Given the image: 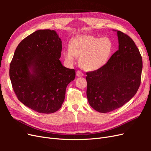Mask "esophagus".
<instances>
[{
	"instance_id": "obj_1",
	"label": "esophagus",
	"mask_w": 151,
	"mask_h": 151,
	"mask_svg": "<svg viewBox=\"0 0 151 151\" xmlns=\"http://www.w3.org/2000/svg\"><path fill=\"white\" fill-rule=\"evenodd\" d=\"M76 75H77V76H78V77H83L84 76V74L81 71L77 70L76 72Z\"/></svg>"
}]
</instances>
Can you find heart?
Returning a JSON list of instances; mask_svg holds the SVG:
<instances>
[{"instance_id":"b5f03b06","label":"heart","mask_w":151,"mask_h":151,"mask_svg":"<svg viewBox=\"0 0 151 151\" xmlns=\"http://www.w3.org/2000/svg\"><path fill=\"white\" fill-rule=\"evenodd\" d=\"M112 51V43L108 38H99L93 35H83L71 41L69 50L63 53L70 63L78 57L80 66L84 70L93 71L106 64Z\"/></svg>"}]
</instances>
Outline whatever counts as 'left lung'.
Returning <instances> with one entry per match:
<instances>
[{"label": "left lung", "instance_id": "obj_1", "mask_svg": "<svg viewBox=\"0 0 151 151\" xmlns=\"http://www.w3.org/2000/svg\"><path fill=\"white\" fill-rule=\"evenodd\" d=\"M119 47L101 68L86 72L87 97L101 113L122 107L134 96L141 82L142 59L129 35L117 31Z\"/></svg>", "mask_w": 151, "mask_h": 151}]
</instances>
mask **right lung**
<instances>
[{
  "label": "right lung",
  "mask_w": 151,
  "mask_h": 151,
  "mask_svg": "<svg viewBox=\"0 0 151 151\" xmlns=\"http://www.w3.org/2000/svg\"><path fill=\"white\" fill-rule=\"evenodd\" d=\"M61 52L62 41L56 31L40 29L21 41L10 63L9 76L17 99L38 113L58 111L67 85L75 79L76 70L63 67L59 60Z\"/></svg>",
  "instance_id": "1"
}]
</instances>
